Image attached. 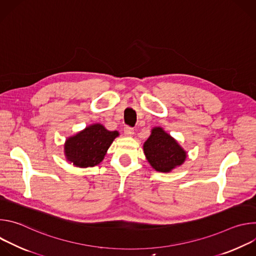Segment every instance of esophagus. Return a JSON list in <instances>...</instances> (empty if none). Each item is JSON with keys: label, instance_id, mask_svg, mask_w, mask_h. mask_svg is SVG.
<instances>
[{"label": "esophagus", "instance_id": "esophagus-1", "mask_svg": "<svg viewBox=\"0 0 256 256\" xmlns=\"http://www.w3.org/2000/svg\"><path fill=\"white\" fill-rule=\"evenodd\" d=\"M124 132V134H126V136H132L134 134V130H132V128H130V126H126Z\"/></svg>", "mask_w": 256, "mask_h": 256}]
</instances>
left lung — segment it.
<instances>
[{"label": "left lung", "mask_w": 256, "mask_h": 256, "mask_svg": "<svg viewBox=\"0 0 256 256\" xmlns=\"http://www.w3.org/2000/svg\"><path fill=\"white\" fill-rule=\"evenodd\" d=\"M146 159L158 172L169 173L184 163L186 151L163 128L155 126L142 146Z\"/></svg>", "instance_id": "8db88e82"}]
</instances>
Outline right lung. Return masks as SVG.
<instances>
[{"instance_id":"add662e5","label":"right lung","mask_w":256,"mask_h":256,"mask_svg":"<svg viewBox=\"0 0 256 256\" xmlns=\"http://www.w3.org/2000/svg\"><path fill=\"white\" fill-rule=\"evenodd\" d=\"M118 130H108L101 124L86 126L74 136L66 138L64 154L68 162L76 167L87 168L100 164L116 138Z\"/></svg>"}]
</instances>
